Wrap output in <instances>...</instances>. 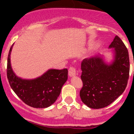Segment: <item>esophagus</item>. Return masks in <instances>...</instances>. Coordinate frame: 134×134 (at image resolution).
<instances>
[{"mask_svg": "<svg viewBox=\"0 0 134 134\" xmlns=\"http://www.w3.org/2000/svg\"><path fill=\"white\" fill-rule=\"evenodd\" d=\"M76 72H77L76 68L73 67V66L70 67V68L68 69V74H69L70 76H74L76 74Z\"/></svg>", "mask_w": 134, "mask_h": 134, "instance_id": "esophagus-1", "label": "esophagus"}]
</instances>
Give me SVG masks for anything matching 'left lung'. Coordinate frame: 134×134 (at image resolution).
I'll list each match as a JSON object with an SVG mask.
<instances>
[{"label": "left lung", "mask_w": 134, "mask_h": 134, "mask_svg": "<svg viewBox=\"0 0 134 134\" xmlns=\"http://www.w3.org/2000/svg\"><path fill=\"white\" fill-rule=\"evenodd\" d=\"M114 48V60L105 64L99 56L84 59L80 76L83 86L80 91L82 101L88 107H107L125 91L130 74V58L126 46L118 35L109 46Z\"/></svg>", "instance_id": "1"}]
</instances>
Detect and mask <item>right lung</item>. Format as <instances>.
I'll list each match as a JSON object with an SVG mask.
<instances>
[{
  "mask_svg": "<svg viewBox=\"0 0 134 134\" xmlns=\"http://www.w3.org/2000/svg\"><path fill=\"white\" fill-rule=\"evenodd\" d=\"M7 59V79L15 94L30 107L46 108L55 103L61 92L64 84L68 79V70L50 69L39 78L25 80L17 77L10 66V55Z\"/></svg>",
  "mask_w": 134,
  "mask_h": 134,
  "instance_id": "add662e5",
  "label": "right lung"
}]
</instances>
